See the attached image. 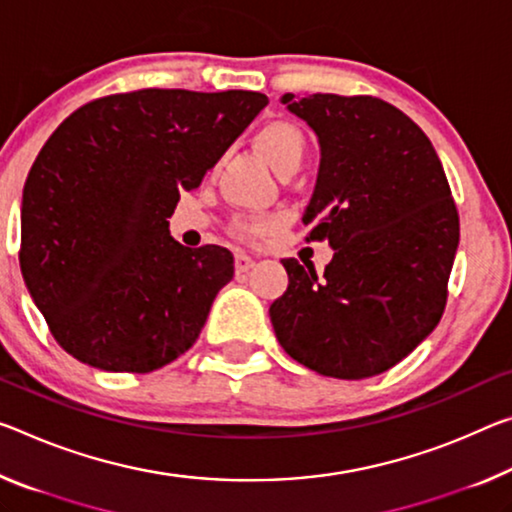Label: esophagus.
<instances>
[{
    "mask_svg": "<svg viewBox=\"0 0 512 512\" xmlns=\"http://www.w3.org/2000/svg\"><path fill=\"white\" fill-rule=\"evenodd\" d=\"M255 266V259L248 257L246 253H237L234 255V269H237V273H246Z\"/></svg>",
    "mask_w": 512,
    "mask_h": 512,
    "instance_id": "esophagus-1",
    "label": "esophagus"
}]
</instances>
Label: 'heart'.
Masks as SVG:
<instances>
[{
  "instance_id": "heart-1",
  "label": "heart",
  "mask_w": 512,
  "mask_h": 512,
  "mask_svg": "<svg viewBox=\"0 0 512 512\" xmlns=\"http://www.w3.org/2000/svg\"><path fill=\"white\" fill-rule=\"evenodd\" d=\"M257 150L262 157L269 161L275 173H285L289 168H300L305 159L307 141L300 127L289 123V120H273V123L264 125L255 136ZM275 225V218H262L255 214H239L232 221V232L237 237H257L266 227Z\"/></svg>"
}]
</instances>
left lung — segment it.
I'll list each match as a JSON object with an SVG mask.
<instances>
[{"mask_svg":"<svg viewBox=\"0 0 512 512\" xmlns=\"http://www.w3.org/2000/svg\"><path fill=\"white\" fill-rule=\"evenodd\" d=\"M280 102L319 139L303 223L335 255L323 275L282 259L289 287L269 307L275 337L321 376H378L442 319L460 239L444 168L428 136L378 97L285 93Z\"/></svg>","mask_w":512,"mask_h":512,"instance_id":"left-lung-1","label":"left lung"}]
</instances>
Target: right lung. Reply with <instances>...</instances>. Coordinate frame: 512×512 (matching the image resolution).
<instances>
[{
	"label": "right lung",
	"instance_id": "right-lung-1",
	"mask_svg": "<svg viewBox=\"0 0 512 512\" xmlns=\"http://www.w3.org/2000/svg\"><path fill=\"white\" fill-rule=\"evenodd\" d=\"M266 104L253 91L145 88L56 127L24 182L20 269L63 351L148 373L196 344L234 257L184 248L168 218Z\"/></svg>",
	"mask_w": 512,
	"mask_h": 512
}]
</instances>
